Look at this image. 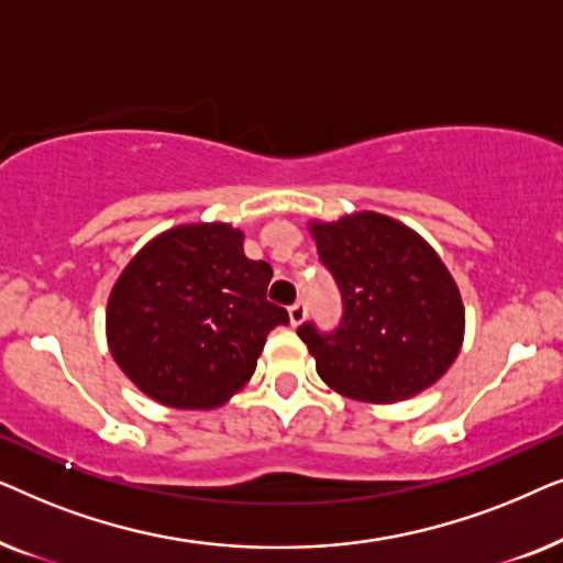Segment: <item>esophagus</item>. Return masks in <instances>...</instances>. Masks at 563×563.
Instances as JSON below:
<instances>
[{"label": "esophagus", "instance_id": "1", "mask_svg": "<svg viewBox=\"0 0 563 563\" xmlns=\"http://www.w3.org/2000/svg\"><path fill=\"white\" fill-rule=\"evenodd\" d=\"M305 318H307V307H305V302H295L289 307V322L295 328H299L305 322Z\"/></svg>", "mask_w": 563, "mask_h": 563}]
</instances>
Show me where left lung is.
Masks as SVG:
<instances>
[{"instance_id": "obj_1", "label": "left lung", "mask_w": 563, "mask_h": 563, "mask_svg": "<svg viewBox=\"0 0 563 563\" xmlns=\"http://www.w3.org/2000/svg\"><path fill=\"white\" fill-rule=\"evenodd\" d=\"M343 295L333 335L302 325L320 379L358 402L391 405L441 379L464 345L459 284L420 233L382 212L307 222Z\"/></svg>"}]
</instances>
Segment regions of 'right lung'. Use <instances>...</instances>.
Returning a JSON list of instances; mask_svg holds the SVG:
<instances>
[{"label":"right lung","instance_id":"add662e5","mask_svg":"<svg viewBox=\"0 0 563 563\" xmlns=\"http://www.w3.org/2000/svg\"><path fill=\"white\" fill-rule=\"evenodd\" d=\"M230 222H184L151 238L112 284L104 333L114 364L176 410H212L256 372L289 314L266 299L272 266L243 253Z\"/></svg>","mask_w":563,"mask_h":563}]
</instances>
